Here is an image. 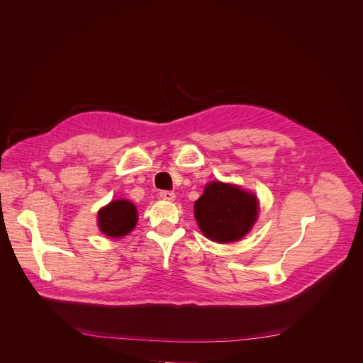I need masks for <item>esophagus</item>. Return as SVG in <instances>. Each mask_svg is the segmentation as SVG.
<instances>
[{
    "label": "esophagus",
    "mask_w": 363,
    "mask_h": 363,
    "mask_svg": "<svg viewBox=\"0 0 363 363\" xmlns=\"http://www.w3.org/2000/svg\"><path fill=\"white\" fill-rule=\"evenodd\" d=\"M159 197L162 199V200H166V201H173L174 200V193L173 191H167V190H164V191H160L159 193Z\"/></svg>",
    "instance_id": "34e87169"
}]
</instances>
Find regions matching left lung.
Wrapping results in <instances>:
<instances>
[{
	"label": "left lung",
	"instance_id": "left-lung-1",
	"mask_svg": "<svg viewBox=\"0 0 363 363\" xmlns=\"http://www.w3.org/2000/svg\"><path fill=\"white\" fill-rule=\"evenodd\" d=\"M194 216L201 232L218 243L240 240L259 216L257 197L236 184L211 182L194 203Z\"/></svg>",
	"mask_w": 363,
	"mask_h": 363
}]
</instances>
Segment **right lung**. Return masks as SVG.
Listing matches in <instances>:
<instances>
[{"instance_id":"right-lung-1","label":"right lung","mask_w":363,"mask_h":363,"mask_svg":"<svg viewBox=\"0 0 363 363\" xmlns=\"http://www.w3.org/2000/svg\"><path fill=\"white\" fill-rule=\"evenodd\" d=\"M137 220V208L127 200H114L98 212L99 229L108 238L128 235L135 228Z\"/></svg>"}]
</instances>
